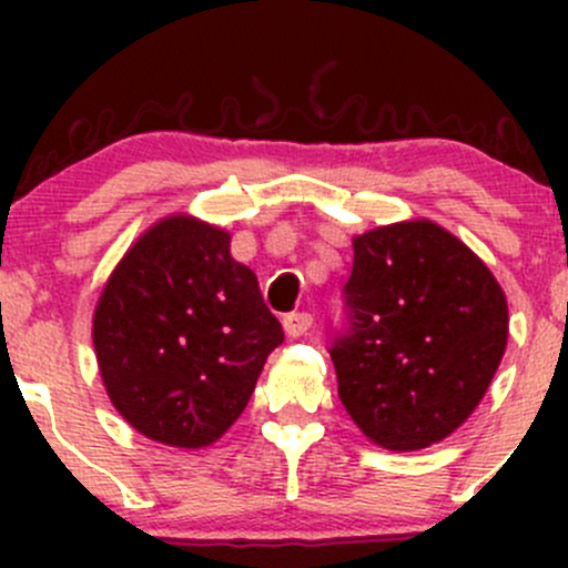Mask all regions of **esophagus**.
Listing matches in <instances>:
<instances>
[{
    "label": "esophagus",
    "mask_w": 568,
    "mask_h": 568,
    "mask_svg": "<svg viewBox=\"0 0 568 568\" xmlns=\"http://www.w3.org/2000/svg\"><path fill=\"white\" fill-rule=\"evenodd\" d=\"M310 325H312L310 312H291V315L283 317V328L291 338L304 336L306 331H310Z\"/></svg>",
    "instance_id": "1"
}]
</instances>
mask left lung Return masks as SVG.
I'll return each mask as SVG.
<instances>
[{
    "label": "left lung",
    "mask_w": 568,
    "mask_h": 568,
    "mask_svg": "<svg viewBox=\"0 0 568 568\" xmlns=\"http://www.w3.org/2000/svg\"><path fill=\"white\" fill-rule=\"evenodd\" d=\"M505 347V293L454 234L408 221L355 237L328 352L338 397L371 440L414 452L452 435Z\"/></svg>",
    "instance_id": "8db88e82"
}]
</instances>
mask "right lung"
<instances>
[{"mask_svg": "<svg viewBox=\"0 0 568 568\" xmlns=\"http://www.w3.org/2000/svg\"><path fill=\"white\" fill-rule=\"evenodd\" d=\"M283 325L230 234L186 216L160 221L125 253L93 317L114 408L146 438L213 443L243 414Z\"/></svg>", "mask_w": 568, "mask_h": 568, "instance_id": "right-lung-1", "label": "right lung"}]
</instances>
